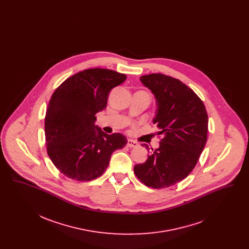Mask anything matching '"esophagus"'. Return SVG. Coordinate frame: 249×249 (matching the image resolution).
I'll return each mask as SVG.
<instances>
[{
  "mask_svg": "<svg viewBox=\"0 0 249 249\" xmlns=\"http://www.w3.org/2000/svg\"><path fill=\"white\" fill-rule=\"evenodd\" d=\"M127 145L131 148V147H136V146H138L139 143L137 142H135V141H133V140H131V139H129L128 142H127Z\"/></svg>",
  "mask_w": 249,
  "mask_h": 249,
  "instance_id": "34e87169",
  "label": "esophagus"
}]
</instances>
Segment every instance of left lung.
<instances>
[{
  "mask_svg": "<svg viewBox=\"0 0 249 249\" xmlns=\"http://www.w3.org/2000/svg\"><path fill=\"white\" fill-rule=\"evenodd\" d=\"M140 80L155 95L153 122L161 140L146 161L133 170L145 186L164 189L185 179L197 164L207 141L208 116L199 96L177 78L151 73Z\"/></svg>",
  "mask_w": 249,
  "mask_h": 249,
  "instance_id": "left-lung-1",
  "label": "left lung"
}]
</instances>
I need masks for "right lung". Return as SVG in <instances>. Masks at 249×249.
<instances>
[{"label":"right lung","mask_w":249,"mask_h":249,"mask_svg":"<svg viewBox=\"0 0 249 249\" xmlns=\"http://www.w3.org/2000/svg\"><path fill=\"white\" fill-rule=\"evenodd\" d=\"M126 78L108 69H87L67 78L51 96L45 118L47 151L65 177L80 182L101 177L112 153L127 144L121 133L109 135L94 125L110 90Z\"/></svg>","instance_id":"add662e5"}]
</instances>
